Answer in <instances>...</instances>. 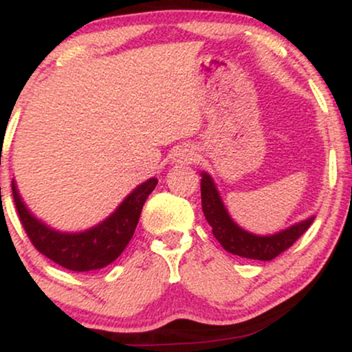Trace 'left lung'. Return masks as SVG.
<instances>
[{
  "mask_svg": "<svg viewBox=\"0 0 352 352\" xmlns=\"http://www.w3.org/2000/svg\"><path fill=\"white\" fill-rule=\"evenodd\" d=\"M200 175L201 210L212 227L213 236L228 253L250 258V260L270 261L288 250L313 223L314 217H309L273 235H254V233L246 232L230 217L212 177L207 172H201Z\"/></svg>",
  "mask_w": 352,
  "mask_h": 352,
  "instance_id": "8db88e82",
  "label": "left lung"
}]
</instances>
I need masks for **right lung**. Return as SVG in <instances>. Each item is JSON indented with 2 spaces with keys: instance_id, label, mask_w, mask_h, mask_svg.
Listing matches in <instances>:
<instances>
[{
  "instance_id": "add662e5",
  "label": "right lung",
  "mask_w": 352,
  "mask_h": 352,
  "mask_svg": "<svg viewBox=\"0 0 352 352\" xmlns=\"http://www.w3.org/2000/svg\"><path fill=\"white\" fill-rule=\"evenodd\" d=\"M157 179H148L125 197L106 220L84 232L67 233L51 228L24 205L13 180V199L24 232L39 253L71 272H92L111 265L129 245L139 223L140 212L155 188Z\"/></svg>"
}]
</instances>
